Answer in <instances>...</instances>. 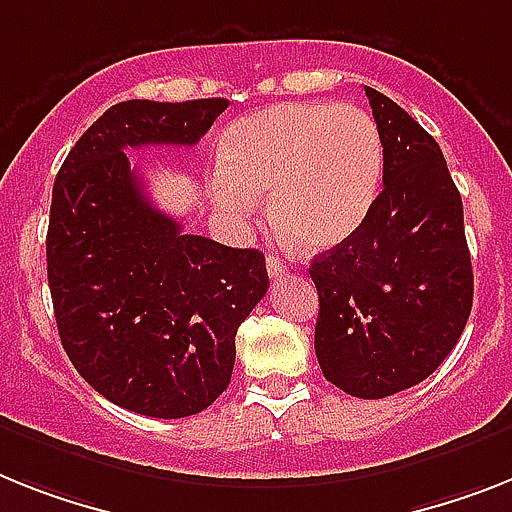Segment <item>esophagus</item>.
Masks as SVG:
<instances>
[{
    "instance_id": "34e87169",
    "label": "esophagus",
    "mask_w": 512,
    "mask_h": 512,
    "mask_svg": "<svg viewBox=\"0 0 512 512\" xmlns=\"http://www.w3.org/2000/svg\"><path fill=\"white\" fill-rule=\"evenodd\" d=\"M265 265H268V276H270V278L286 276V263H283L281 257L268 255V260H265Z\"/></svg>"
}]
</instances>
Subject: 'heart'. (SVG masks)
<instances>
[{
  "label": "heart",
  "instance_id": "heart-1",
  "mask_svg": "<svg viewBox=\"0 0 512 512\" xmlns=\"http://www.w3.org/2000/svg\"><path fill=\"white\" fill-rule=\"evenodd\" d=\"M216 200L244 221L268 195L270 218L294 242L328 249L349 239L380 192L385 145L354 103L291 101L231 124L221 140Z\"/></svg>",
  "mask_w": 512,
  "mask_h": 512
}]
</instances>
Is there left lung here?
Here are the masks:
<instances>
[{
  "label": "left lung",
  "instance_id": "1",
  "mask_svg": "<svg viewBox=\"0 0 512 512\" xmlns=\"http://www.w3.org/2000/svg\"><path fill=\"white\" fill-rule=\"evenodd\" d=\"M364 93L385 145L382 192L362 226L309 265L322 375L356 398L427 380L474 302L461 192L435 137L380 90Z\"/></svg>",
  "mask_w": 512,
  "mask_h": 512
}]
</instances>
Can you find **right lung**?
Listing matches in <instances>:
<instances>
[{
    "label": "right lung",
    "instance_id": "add662e5",
    "mask_svg": "<svg viewBox=\"0 0 512 512\" xmlns=\"http://www.w3.org/2000/svg\"><path fill=\"white\" fill-rule=\"evenodd\" d=\"M229 106L122 101L64 158L46 265L59 338L90 388L156 419L200 414L229 388L236 330L268 291L260 249L184 234L124 150L195 145Z\"/></svg>",
    "mask_w": 512,
    "mask_h": 512
}]
</instances>
